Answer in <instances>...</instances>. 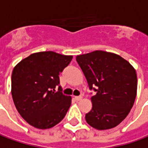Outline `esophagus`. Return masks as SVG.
Returning a JSON list of instances; mask_svg holds the SVG:
<instances>
[{
	"label": "esophagus",
	"mask_w": 148,
	"mask_h": 148,
	"mask_svg": "<svg viewBox=\"0 0 148 148\" xmlns=\"http://www.w3.org/2000/svg\"><path fill=\"white\" fill-rule=\"evenodd\" d=\"M74 99H75L76 101H80V100L83 99V97H82V96H75Z\"/></svg>",
	"instance_id": "obj_1"
}]
</instances>
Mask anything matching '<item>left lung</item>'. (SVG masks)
I'll return each instance as SVG.
<instances>
[{
	"mask_svg": "<svg viewBox=\"0 0 148 148\" xmlns=\"http://www.w3.org/2000/svg\"><path fill=\"white\" fill-rule=\"evenodd\" d=\"M76 60L86 78L93 108L86 122L99 130L118 126L127 116L137 95L138 78L132 65L118 55L96 50L77 55Z\"/></svg>",
	"mask_w": 148,
	"mask_h": 148,
	"instance_id": "1",
	"label": "left lung"
}]
</instances>
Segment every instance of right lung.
I'll list each match as a JSON object with an SVG mask.
<instances>
[{
  "label": "right lung",
  "mask_w": 148,
  "mask_h": 148,
  "mask_svg": "<svg viewBox=\"0 0 148 148\" xmlns=\"http://www.w3.org/2000/svg\"><path fill=\"white\" fill-rule=\"evenodd\" d=\"M71 55L53 51L32 54L14 68L11 94L16 109L29 124L47 129L58 124L71 105L62 93L59 75L69 64ZM59 86L58 91L55 90Z\"/></svg>",
  "instance_id": "obj_1"
}]
</instances>
